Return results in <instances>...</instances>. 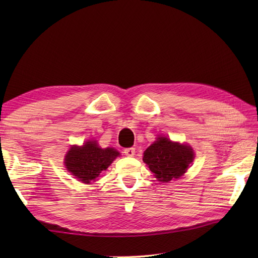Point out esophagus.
<instances>
[{"mask_svg":"<svg viewBox=\"0 0 258 258\" xmlns=\"http://www.w3.org/2000/svg\"><path fill=\"white\" fill-rule=\"evenodd\" d=\"M124 154L128 157H133L135 155V149L134 147H130V149L124 150Z\"/></svg>","mask_w":258,"mask_h":258,"instance_id":"1","label":"esophagus"}]
</instances>
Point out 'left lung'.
Here are the masks:
<instances>
[{
  "label": "left lung",
  "instance_id": "1",
  "mask_svg": "<svg viewBox=\"0 0 258 258\" xmlns=\"http://www.w3.org/2000/svg\"><path fill=\"white\" fill-rule=\"evenodd\" d=\"M194 157V151L189 145L160 136L145 150L143 162L158 180L168 183L183 176Z\"/></svg>",
  "mask_w": 258,
  "mask_h": 258
}]
</instances>
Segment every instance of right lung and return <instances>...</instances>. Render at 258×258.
Returning a JSON list of instances; mask_svg holds the SVG:
<instances>
[{
  "instance_id": "right-lung-1",
  "label": "right lung",
  "mask_w": 258,
  "mask_h": 258,
  "mask_svg": "<svg viewBox=\"0 0 258 258\" xmlns=\"http://www.w3.org/2000/svg\"><path fill=\"white\" fill-rule=\"evenodd\" d=\"M119 153L113 147L101 149L96 141H87L82 146L73 145L67 153L64 164L68 171L82 183L90 184L106 171Z\"/></svg>"
}]
</instances>
